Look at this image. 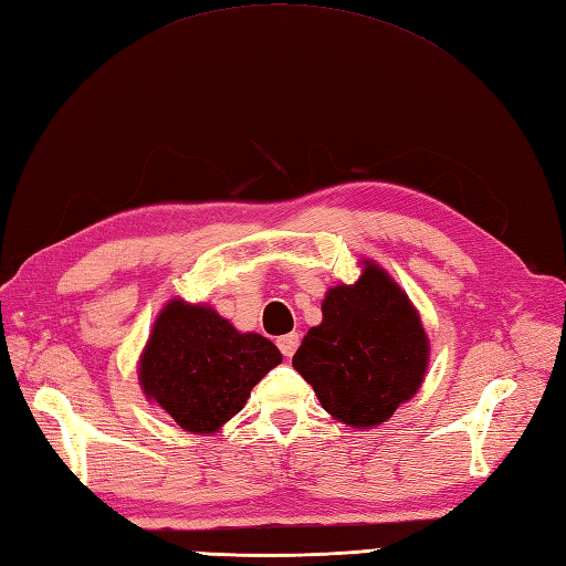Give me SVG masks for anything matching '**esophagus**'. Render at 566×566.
<instances>
[{
	"mask_svg": "<svg viewBox=\"0 0 566 566\" xmlns=\"http://www.w3.org/2000/svg\"><path fill=\"white\" fill-rule=\"evenodd\" d=\"M297 346H300V336L293 332V334H285V336H281L279 338V348H281V354L285 356V358H291L295 350H297Z\"/></svg>",
	"mask_w": 566,
	"mask_h": 566,
	"instance_id": "obj_1",
	"label": "esophagus"
}]
</instances>
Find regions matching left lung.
<instances>
[{
  "label": "left lung",
  "mask_w": 566,
  "mask_h": 566,
  "mask_svg": "<svg viewBox=\"0 0 566 566\" xmlns=\"http://www.w3.org/2000/svg\"><path fill=\"white\" fill-rule=\"evenodd\" d=\"M293 368L319 405L354 429H370L417 395L429 368V336L407 293L378 263L363 261L354 285L326 291Z\"/></svg>",
  "instance_id": "1"
}]
</instances>
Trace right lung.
<instances>
[{
    "label": "right lung",
    "mask_w": 566,
    "mask_h": 566,
    "mask_svg": "<svg viewBox=\"0 0 566 566\" xmlns=\"http://www.w3.org/2000/svg\"><path fill=\"white\" fill-rule=\"evenodd\" d=\"M281 360L266 336L237 332L212 307L171 300L159 312L137 373L145 397L184 431L216 433Z\"/></svg>",
    "instance_id": "add662e5"
}]
</instances>
